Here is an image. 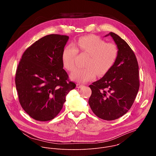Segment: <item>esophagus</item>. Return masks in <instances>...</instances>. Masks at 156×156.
Masks as SVG:
<instances>
[{
    "instance_id": "esophagus-1",
    "label": "esophagus",
    "mask_w": 156,
    "mask_h": 156,
    "mask_svg": "<svg viewBox=\"0 0 156 156\" xmlns=\"http://www.w3.org/2000/svg\"><path fill=\"white\" fill-rule=\"evenodd\" d=\"M83 86V84H80V83L76 84V87H78V88H80Z\"/></svg>"
}]
</instances>
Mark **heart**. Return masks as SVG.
I'll list each match as a JSON object with an SVG mask.
<instances>
[{
	"label": "heart",
	"mask_w": 156,
	"mask_h": 156,
	"mask_svg": "<svg viewBox=\"0 0 156 156\" xmlns=\"http://www.w3.org/2000/svg\"><path fill=\"white\" fill-rule=\"evenodd\" d=\"M78 52L89 55L84 68H78L71 74V78L79 83L94 79L97 75L104 76L113 67L119 56V49L114 43L106 42L95 35L80 37L73 46H65L62 52V62L68 71L75 68V58Z\"/></svg>",
	"instance_id": "b5f03b06"
}]
</instances>
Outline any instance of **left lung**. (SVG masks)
I'll return each mask as SVG.
<instances>
[{"mask_svg": "<svg viewBox=\"0 0 156 156\" xmlns=\"http://www.w3.org/2000/svg\"><path fill=\"white\" fill-rule=\"evenodd\" d=\"M108 35L118 47V58L107 73L89 86L92 91L89 104L99 118L114 120L125 114L135 101L140 87L139 66L128 44L114 33Z\"/></svg>", "mask_w": 156, "mask_h": 156, "instance_id": "obj_1", "label": "left lung"}]
</instances>
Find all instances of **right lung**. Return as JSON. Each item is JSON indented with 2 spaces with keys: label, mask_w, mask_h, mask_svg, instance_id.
I'll return each mask as SVG.
<instances>
[{
  "label": "right lung",
  "mask_w": 156,
  "mask_h": 156,
  "mask_svg": "<svg viewBox=\"0 0 156 156\" xmlns=\"http://www.w3.org/2000/svg\"><path fill=\"white\" fill-rule=\"evenodd\" d=\"M69 37H42L22 55L15 75L20 104L33 119L46 122L60 112L66 96L76 87L63 69L62 52Z\"/></svg>",
  "instance_id": "right-lung-1"
}]
</instances>
